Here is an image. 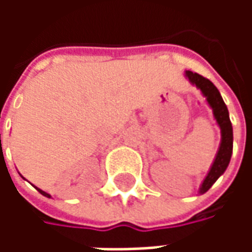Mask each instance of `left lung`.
I'll return each mask as SVG.
<instances>
[{
	"label": "left lung",
	"mask_w": 252,
	"mask_h": 252,
	"mask_svg": "<svg viewBox=\"0 0 252 252\" xmlns=\"http://www.w3.org/2000/svg\"><path fill=\"white\" fill-rule=\"evenodd\" d=\"M185 78L193 86L198 89L201 94L205 97L206 104L209 105V108L213 112V117H215L217 126L220 128V133H221V140H220V146L217 150L216 157L213 159L211 169L208 171L204 181L201 182L200 189H198V194H204L224 174V171L227 170L228 164H229L233 148L232 124L229 120L228 108L224 102V99H222L221 94L209 79L201 77L197 72L189 71V70L185 71Z\"/></svg>",
	"instance_id": "left-lung-1"
}]
</instances>
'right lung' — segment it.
Instances as JSON below:
<instances>
[{
    "label": "right lung",
    "instance_id": "obj_1",
    "mask_svg": "<svg viewBox=\"0 0 252 252\" xmlns=\"http://www.w3.org/2000/svg\"><path fill=\"white\" fill-rule=\"evenodd\" d=\"M21 177H23V175H21ZM23 178H24V177H23ZM35 188H36V186H35ZM36 189H37V191H39L40 194H43L44 197H47V198H50V197H51V194H48V193H47V191H44V190L39 189V188H36Z\"/></svg>",
    "mask_w": 252,
    "mask_h": 252
}]
</instances>
